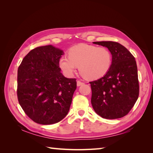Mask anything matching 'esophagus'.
Masks as SVG:
<instances>
[{"mask_svg": "<svg viewBox=\"0 0 153 153\" xmlns=\"http://www.w3.org/2000/svg\"><path fill=\"white\" fill-rule=\"evenodd\" d=\"M83 84H84V83L82 82H81V81H79V80L77 81V86H81V85H83Z\"/></svg>", "mask_w": 153, "mask_h": 153, "instance_id": "34e87169", "label": "esophagus"}]
</instances>
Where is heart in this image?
Here are the masks:
<instances>
[{"instance_id": "obj_1", "label": "heart", "mask_w": 153, "mask_h": 153, "mask_svg": "<svg viewBox=\"0 0 153 153\" xmlns=\"http://www.w3.org/2000/svg\"><path fill=\"white\" fill-rule=\"evenodd\" d=\"M68 56H61L58 60L60 68L68 77H72L79 66L85 79H99L108 72L112 65V54L103 47L79 44L68 50Z\"/></svg>"}]
</instances>
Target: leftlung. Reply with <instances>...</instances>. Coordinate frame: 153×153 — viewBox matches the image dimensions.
Wrapping results in <instances>:
<instances>
[{
  "label": "left lung",
  "mask_w": 153,
  "mask_h": 153,
  "mask_svg": "<svg viewBox=\"0 0 153 153\" xmlns=\"http://www.w3.org/2000/svg\"><path fill=\"white\" fill-rule=\"evenodd\" d=\"M93 43L108 48L112 54V61L105 76L89 82L93 108L103 118H122L134 107L139 94L135 57L117 42L99 41Z\"/></svg>",
  "instance_id": "obj_1"
}]
</instances>
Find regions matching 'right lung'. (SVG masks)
Masks as SVG:
<instances>
[{
  "instance_id": "right-lung-1",
  "label": "right lung",
  "mask_w": 153,
  "mask_h": 153,
  "mask_svg": "<svg viewBox=\"0 0 153 153\" xmlns=\"http://www.w3.org/2000/svg\"><path fill=\"white\" fill-rule=\"evenodd\" d=\"M62 54V51L52 45L39 47L31 50L18 67L19 104L37 123L59 122L70 110L77 82L60 72L58 60Z\"/></svg>"
}]
</instances>
